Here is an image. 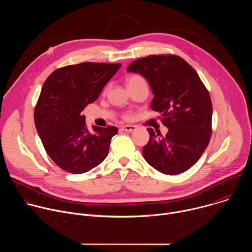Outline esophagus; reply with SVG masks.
Instances as JSON below:
<instances>
[{"label":"esophagus","mask_w":252,"mask_h":252,"mask_svg":"<svg viewBox=\"0 0 252 252\" xmlns=\"http://www.w3.org/2000/svg\"><path fill=\"white\" fill-rule=\"evenodd\" d=\"M135 126H122V129L125 130V131H127V132H131L135 129Z\"/></svg>","instance_id":"obj_1"}]
</instances>
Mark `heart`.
Here are the masks:
<instances>
[{"instance_id":"obj_1","label":"heart","mask_w":252,"mask_h":252,"mask_svg":"<svg viewBox=\"0 0 252 252\" xmlns=\"http://www.w3.org/2000/svg\"><path fill=\"white\" fill-rule=\"evenodd\" d=\"M141 80H145L141 76L139 75H132V76H129L127 79H126V86L131 84V83H134V82H137V81H141ZM124 119L125 120H130L131 119V116L130 114H125L124 115Z\"/></svg>"}]
</instances>
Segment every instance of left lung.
I'll return each instance as SVG.
<instances>
[{"label":"left lung","instance_id":"obj_1","mask_svg":"<svg viewBox=\"0 0 252 252\" xmlns=\"http://www.w3.org/2000/svg\"><path fill=\"white\" fill-rule=\"evenodd\" d=\"M127 71L138 73L151 85L152 109L161 114L168 128L158 137L149 127L150 140L142 149L145 159L164 174H179L194 165L211 136L212 103L195 69L175 55H152L133 61Z\"/></svg>","mask_w":252,"mask_h":252}]
</instances>
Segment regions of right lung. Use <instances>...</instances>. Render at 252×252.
Returning <instances> with one entry per match:
<instances>
[{"label": "right lung", "mask_w": 252, "mask_h": 252, "mask_svg": "<svg viewBox=\"0 0 252 252\" xmlns=\"http://www.w3.org/2000/svg\"><path fill=\"white\" fill-rule=\"evenodd\" d=\"M121 65L86 62L57 68L46 80L34 107V125L47 154L62 169L81 174L109 154L118 128L93 126L91 133L82 112Z\"/></svg>", "instance_id": "right-lung-1"}]
</instances>
